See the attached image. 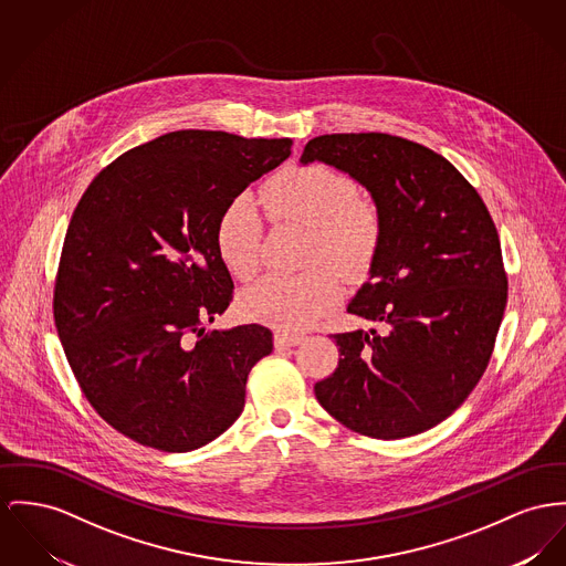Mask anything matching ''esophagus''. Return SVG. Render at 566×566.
Returning a JSON list of instances; mask_svg holds the SVG:
<instances>
[{
    "instance_id": "obj_1",
    "label": "esophagus",
    "mask_w": 566,
    "mask_h": 566,
    "mask_svg": "<svg viewBox=\"0 0 566 566\" xmlns=\"http://www.w3.org/2000/svg\"><path fill=\"white\" fill-rule=\"evenodd\" d=\"M302 340H304V335H301V333L276 331V335H274V345H276L279 349H283V347H294V345H301Z\"/></svg>"
}]
</instances>
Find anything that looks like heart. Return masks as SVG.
I'll return each instance as SVG.
<instances>
[{
  "mask_svg": "<svg viewBox=\"0 0 566 566\" xmlns=\"http://www.w3.org/2000/svg\"><path fill=\"white\" fill-rule=\"evenodd\" d=\"M260 206L272 221L308 227L304 264L313 265L292 276L268 274L242 296V306L283 331H301L339 298L336 266L347 279L369 272L381 249L384 219L371 197L356 192L349 176L319 163L276 174L260 190ZM262 235L258 201L233 197L217 221V249L233 276L247 281L258 272Z\"/></svg>",
  "mask_w": 566,
  "mask_h": 566,
  "instance_id": "b5f03b06",
  "label": "heart"
}]
</instances>
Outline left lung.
<instances>
[{
	"mask_svg": "<svg viewBox=\"0 0 566 566\" xmlns=\"http://www.w3.org/2000/svg\"><path fill=\"white\" fill-rule=\"evenodd\" d=\"M301 160L349 174L384 219L371 279L347 306L384 328L333 335L339 365L315 397L356 433H422L468 399L490 365L509 296L490 210L442 154L403 137L322 135Z\"/></svg>",
	"mask_w": 566,
	"mask_h": 566,
	"instance_id": "1",
	"label": "left lung"
}]
</instances>
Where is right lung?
Masks as SVG:
<instances>
[{
	"mask_svg": "<svg viewBox=\"0 0 566 566\" xmlns=\"http://www.w3.org/2000/svg\"><path fill=\"white\" fill-rule=\"evenodd\" d=\"M290 154V139L176 130L117 156L76 203L55 328L90 406L137 444L195 451L242 415L272 333L206 331L233 301L217 221Z\"/></svg>",
	"mask_w": 566,
	"mask_h": 566,
	"instance_id": "add662e5",
	"label": "right lung"
}]
</instances>
